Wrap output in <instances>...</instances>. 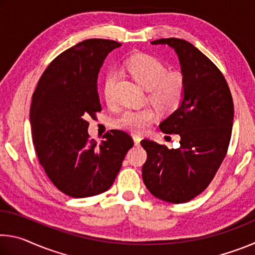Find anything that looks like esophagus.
<instances>
[{"label":"esophagus","instance_id":"obj_1","mask_svg":"<svg viewBox=\"0 0 255 255\" xmlns=\"http://www.w3.org/2000/svg\"><path fill=\"white\" fill-rule=\"evenodd\" d=\"M132 139H133V143H135V145H139L140 140H141V137L139 135H133Z\"/></svg>","mask_w":255,"mask_h":255}]
</instances>
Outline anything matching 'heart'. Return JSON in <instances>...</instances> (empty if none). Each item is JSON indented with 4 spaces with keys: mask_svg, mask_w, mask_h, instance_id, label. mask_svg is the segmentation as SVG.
Listing matches in <instances>:
<instances>
[{
    "mask_svg": "<svg viewBox=\"0 0 255 255\" xmlns=\"http://www.w3.org/2000/svg\"><path fill=\"white\" fill-rule=\"evenodd\" d=\"M125 71L138 84L147 90L148 99L159 110L170 112L175 110L184 97V79L178 72H167L161 60L147 54H138L125 63ZM116 81L114 73H109L105 80V97L111 99ZM156 114L152 108L126 109L115 120V125L125 130L141 132L154 122Z\"/></svg>",
    "mask_w": 255,
    "mask_h": 255,
    "instance_id": "b5f03b06",
    "label": "heart"
}]
</instances>
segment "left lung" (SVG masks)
Returning a JSON list of instances; mask_svg holds the SVG:
<instances>
[{
    "mask_svg": "<svg viewBox=\"0 0 255 255\" xmlns=\"http://www.w3.org/2000/svg\"><path fill=\"white\" fill-rule=\"evenodd\" d=\"M150 44L174 49L185 90L178 109L159 124L163 132L180 136L179 148L141 140L147 153L143 180L154 197L183 204L208 187L225 158L234 105L222 72L192 44L178 38H163Z\"/></svg>",
    "mask_w": 255,
    "mask_h": 255,
    "instance_id": "1",
    "label": "left lung"
}]
</instances>
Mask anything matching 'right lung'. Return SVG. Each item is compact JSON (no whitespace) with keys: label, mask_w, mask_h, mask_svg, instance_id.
Here are the masks:
<instances>
[{"label":"right lung","mask_w":255,"mask_h":255,"mask_svg":"<svg viewBox=\"0 0 255 255\" xmlns=\"http://www.w3.org/2000/svg\"><path fill=\"white\" fill-rule=\"evenodd\" d=\"M117 41L88 39L57 56L42 73L30 107L32 140L55 187L73 198L109 189L132 147L126 131L112 129L97 143L86 119L101 111L98 74Z\"/></svg>","instance_id":"1"}]
</instances>
